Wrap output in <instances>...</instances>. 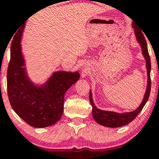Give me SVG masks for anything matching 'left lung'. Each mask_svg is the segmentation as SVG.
<instances>
[{
	"instance_id": "left-lung-1",
	"label": "left lung",
	"mask_w": 159,
	"mask_h": 159,
	"mask_svg": "<svg viewBox=\"0 0 159 159\" xmlns=\"http://www.w3.org/2000/svg\"><path fill=\"white\" fill-rule=\"evenodd\" d=\"M132 27L134 29L135 31V35L138 39V43H140V46L142 48V53L143 55L146 59L147 62V74H148V82H147V90H146L145 96L143 99L141 104L136 110H134L132 112L129 113H123V114H117V113L112 112V111H106L99 110L97 107L95 106V104L93 103L92 98V93L90 91V104L92 105L93 109V116L94 120L96 122L100 125H104L106 127L110 128H117L123 126V125H127L129 123L133 121L137 116L140 114V111H142L144 105L147 103V100L149 97V94H150L151 90V78H150V70H151V62H150V57H149L148 48H147V41H146L145 37H144L143 33L141 30L138 27V26L132 23Z\"/></svg>"
}]
</instances>
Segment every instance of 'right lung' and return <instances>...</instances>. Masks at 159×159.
<instances>
[{
  "label": "right lung",
  "mask_w": 159,
  "mask_h": 159,
  "mask_svg": "<svg viewBox=\"0 0 159 159\" xmlns=\"http://www.w3.org/2000/svg\"><path fill=\"white\" fill-rule=\"evenodd\" d=\"M24 26L11 44L7 69V93L11 106L20 117L35 128L52 125L61 118L66 90L79 78L78 72H57L43 86H34L28 78L21 52Z\"/></svg>",
  "instance_id": "obj_1"
}]
</instances>
